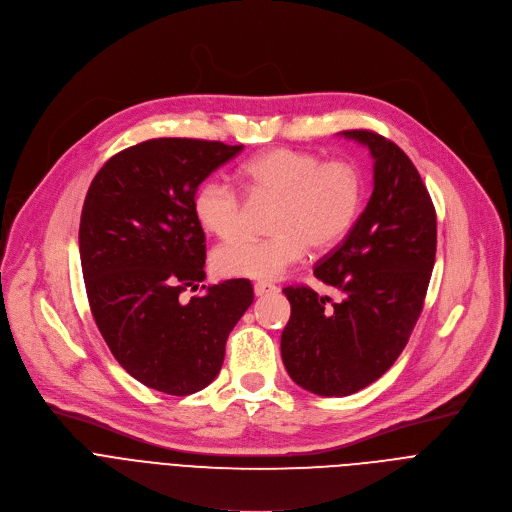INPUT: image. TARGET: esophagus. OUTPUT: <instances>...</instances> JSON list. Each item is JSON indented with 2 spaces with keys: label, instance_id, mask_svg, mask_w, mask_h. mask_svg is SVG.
<instances>
[{
  "label": "esophagus",
  "instance_id": "1",
  "mask_svg": "<svg viewBox=\"0 0 512 512\" xmlns=\"http://www.w3.org/2000/svg\"><path fill=\"white\" fill-rule=\"evenodd\" d=\"M253 291H255V296H257V298H261V296H269V294H275L277 287H275L273 283H267V281H259V283H255Z\"/></svg>",
  "mask_w": 512,
  "mask_h": 512
}]
</instances>
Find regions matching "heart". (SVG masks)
Instances as JSON below:
<instances>
[{"label":"heart","instance_id":"b5f03b06","mask_svg":"<svg viewBox=\"0 0 512 512\" xmlns=\"http://www.w3.org/2000/svg\"><path fill=\"white\" fill-rule=\"evenodd\" d=\"M253 198L277 200L269 239L241 237L212 255L216 271L227 277L275 279L296 265L308 251L338 245L354 227L364 200V174L352 160H328L318 154L273 148L257 154L241 168ZM192 210L198 225L231 239L245 229L247 204L227 180L210 178L194 194Z\"/></svg>","mask_w":512,"mask_h":512}]
</instances>
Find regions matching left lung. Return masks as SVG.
Returning <instances> with one entry per match:
<instances>
[{"label": "left lung", "instance_id": "obj_1", "mask_svg": "<svg viewBox=\"0 0 512 512\" xmlns=\"http://www.w3.org/2000/svg\"><path fill=\"white\" fill-rule=\"evenodd\" d=\"M342 135L367 145L375 160L367 208L314 269L342 300L308 285L283 289L291 304L283 364L294 383L322 397L352 395L393 367L423 310L437 243L431 196L407 154L369 129Z\"/></svg>", "mask_w": 512, "mask_h": 512}]
</instances>
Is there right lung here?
<instances>
[{
    "label": "right lung",
    "mask_w": 512,
    "mask_h": 512,
    "mask_svg": "<svg viewBox=\"0 0 512 512\" xmlns=\"http://www.w3.org/2000/svg\"><path fill=\"white\" fill-rule=\"evenodd\" d=\"M243 150L223 141L160 137L115 154L93 178L79 251L87 298L109 350L145 387L184 397L210 385L231 330L253 304L247 279L206 287L204 231L192 200Z\"/></svg>",
    "instance_id": "add662e5"
}]
</instances>
